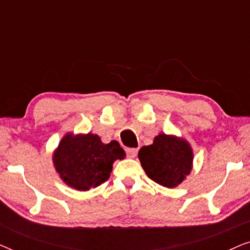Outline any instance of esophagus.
I'll return each instance as SVG.
<instances>
[{
	"label": "esophagus",
	"instance_id": "34e87169",
	"mask_svg": "<svg viewBox=\"0 0 250 250\" xmlns=\"http://www.w3.org/2000/svg\"><path fill=\"white\" fill-rule=\"evenodd\" d=\"M126 153H127V156L129 158H134L136 156V153H138V149L135 148H127L126 149Z\"/></svg>",
	"mask_w": 250,
	"mask_h": 250
}]
</instances>
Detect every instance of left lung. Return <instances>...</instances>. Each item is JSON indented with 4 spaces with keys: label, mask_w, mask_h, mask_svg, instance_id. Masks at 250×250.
Wrapping results in <instances>:
<instances>
[{
    "label": "left lung",
    "mask_w": 250,
    "mask_h": 250,
    "mask_svg": "<svg viewBox=\"0 0 250 250\" xmlns=\"http://www.w3.org/2000/svg\"><path fill=\"white\" fill-rule=\"evenodd\" d=\"M139 159L150 179L164 187L174 188L190 173L192 150L182 139L159 134L151 146L140 149Z\"/></svg>",
    "instance_id": "8db88e82"
}]
</instances>
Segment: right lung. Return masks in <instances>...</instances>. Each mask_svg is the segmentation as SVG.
I'll list each match as a JSON object with an SVG mask.
<instances>
[{
	"label": "right lung",
	"instance_id": "add662e5",
	"mask_svg": "<svg viewBox=\"0 0 250 250\" xmlns=\"http://www.w3.org/2000/svg\"><path fill=\"white\" fill-rule=\"evenodd\" d=\"M124 157L125 151L117 141L104 145L98 135L88 133L64 136L54 152L53 162L68 186L85 191L107 181L112 163Z\"/></svg>",
	"mask_w": 250,
	"mask_h": 250
}]
</instances>
